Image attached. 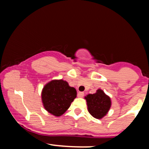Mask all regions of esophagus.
Listing matches in <instances>:
<instances>
[{
	"instance_id": "34e87169",
	"label": "esophagus",
	"mask_w": 149,
	"mask_h": 149,
	"mask_svg": "<svg viewBox=\"0 0 149 149\" xmlns=\"http://www.w3.org/2000/svg\"><path fill=\"white\" fill-rule=\"evenodd\" d=\"M84 96V92H78V97L81 98V97H83Z\"/></svg>"
}]
</instances>
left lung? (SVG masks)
I'll list each match as a JSON object with an SVG mask.
<instances>
[{"mask_svg": "<svg viewBox=\"0 0 149 149\" xmlns=\"http://www.w3.org/2000/svg\"><path fill=\"white\" fill-rule=\"evenodd\" d=\"M88 112L94 118L102 119L107 114L111 107V100L101 89L94 94H89L85 97Z\"/></svg>", "mask_w": 149, "mask_h": 149, "instance_id": "obj_1", "label": "left lung"}]
</instances>
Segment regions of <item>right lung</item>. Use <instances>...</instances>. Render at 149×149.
Listing matches in <instances>:
<instances>
[{
  "instance_id": "obj_1",
  "label": "right lung",
  "mask_w": 149,
  "mask_h": 149,
  "mask_svg": "<svg viewBox=\"0 0 149 149\" xmlns=\"http://www.w3.org/2000/svg\"><path fill=\"white\" fill-rule=\"evenodd\" d=\"M77 96L76 90L62 79L52 80L42 90V105L52 115L61 116L67 111Z\"/></svg>"
}]
</instances>
